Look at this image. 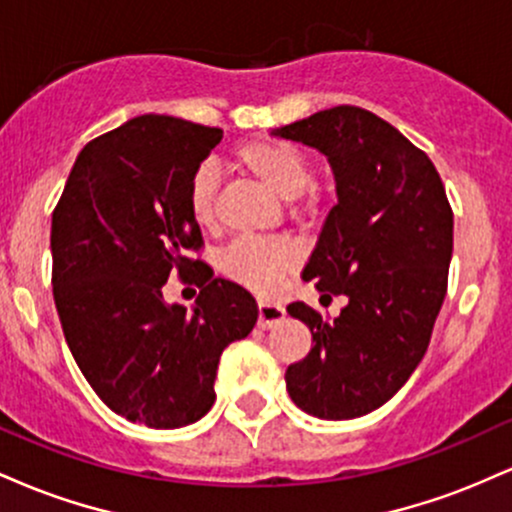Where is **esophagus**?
Listing matches in <instances>:
<instances>
[{"label": "esophagus", "mask_w": 512, "mask_h": 512, "mask_svg": "<svg viewBox=\"0 0 512 512\" xmlns=\"http://www.w3.org/2000/svg\"><path fill=\"white\" fill-rule=\"evenodd\" d=\"M257 310H260L257 325H260L262 330H269V327L276 325V322L284 320V315H286L284 305L272 303V301H260V303H257Z\"/></svg>", "instance_id": "34e87169"}]
</instances>
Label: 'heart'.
<instances>
[{
  "label": "heart",
  "mask_w": 512,
  "mask_h": 512,
  "mask_svg": "<svg viewBox=\"0 0 512 512\" xmlns=\"http://www.w3.org/2000/svg\"><path fill=\"white\" fill-rule=\"evenodd\" d=\"M240 170L252 175L276 197L298 202L291 207L293 219L315 223L327 211V195L308 185L310 163L301 149L279 139H252L233 151ZM219 175L211 166L195 170L187 187V209L199 228H214ZM296 248L284 238H240L219 257V272L240 289L267 296L296 267Z\"/></svg>",
  "instance_id": "heart-1"
}]
</instances>
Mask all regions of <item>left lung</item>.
<instances>
[{"label": "left lung", "instance_id": "8db88e82", "mask_svg": "<svg viewBox=\"0 0 512 512\" xmlns=\"http://www.w3.org/2000/svg\"><path fill=\"white\" fill-rule=\"evenodd\" d=\"M274 134L330 158L339 202L303 279L346 298L334 320L301 301L286 308L313 332L286 390L317 419H356L383 407L426 354L448 293L452 207L431 158L370 110L337 105Z\"/></svg>", "mask_w": 512, "mask_h": 512}]
</instances>
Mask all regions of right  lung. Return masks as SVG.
Here are the masks:
<instances>
[{
  "mask_svg": "<svg viewBox=\"0 0 512 512\" xmlns=\"http://www.w3.org/2000/svg\"><path fill=\"white\" fill-rule=\"evenodd\" d=\"M219 127L142 115L88 142L52 211V296L88 385L115 414L149 428L195 424L214 404L221 351L248 337L257 303L214 279L187 209ZM178 273L202 288L196 310L162 301Z\"/></svg>",
  "mask_w": 512,
  "mask_h": 512,
  "instance_id": "1",
  "label": "right lung"
}]
</instances>
